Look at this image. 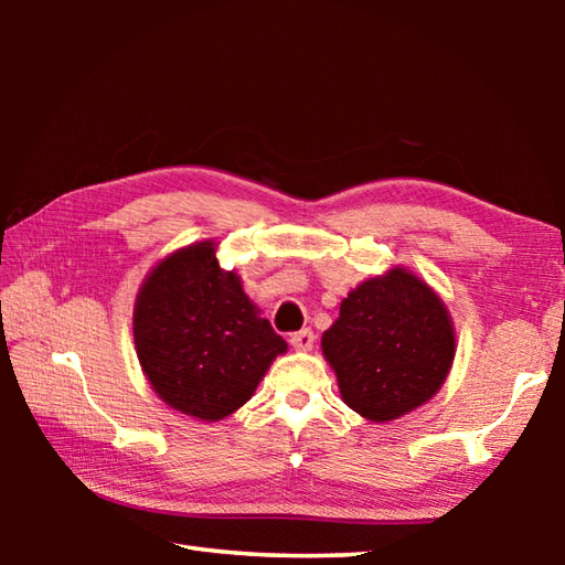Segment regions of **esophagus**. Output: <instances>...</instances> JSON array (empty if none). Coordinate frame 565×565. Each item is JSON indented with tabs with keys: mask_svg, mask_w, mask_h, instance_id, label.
<instances>
[{
	"mask_svg": "<svg viewBox=\"0 0 565 565\" xmlns=\"http://www.w3.org/2000/svg\"><path fill=\"white\" fill-rule=\"evenodd\" d=\"M291 347L296 349H311L313 347V331L311 329H301L291 333Z\"/></svg>",
	"mask_w": 565,
	"mask_h": 565,
	"instance_id": "34e87169",
	"label": "esophagus"
}]
</instances>
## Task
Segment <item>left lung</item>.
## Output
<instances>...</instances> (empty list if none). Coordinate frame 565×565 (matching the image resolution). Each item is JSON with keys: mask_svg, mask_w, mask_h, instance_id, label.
I'll return each instance as SVG.
<instances>
[{"mask_svg": "<svg viewBox=\"0 0 565 565\" xmlns=\"http://www.w3.org/2000/svg\"><path fill=\"white\" fill-rule=\"evenodd\" d=\"M343 404L391 420L431 398L454 361V327L441 299L406 269L356 286L321 339Z\"/></svg>", "mask_w": 565, "mask_h": 565, "instance_id": "obj_1", "label": "left lung"}]
</instances>
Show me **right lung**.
<instances>
[{"label": "right lung", "mask_w": 565, "mask_h": 565, "mask_svg": "<svg viewBox=\"0 0 565 565\" xmlns=\"http://www.w3.org/2000/svg\"><path fill=\"white\" fill-rule=\"evenodd\" d=\"M134 343L151 388L171 408L218 420L244 406L286 341L259 317L214 244L167 256L134 306Z\"/></svg>", "instance_id": "add662e5"}]
</instances>
